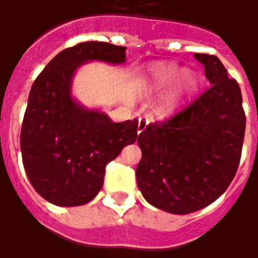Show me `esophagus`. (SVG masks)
<instances>
[{
    "mask_svg": "<svg viewBox=\"0 0 258 258\" xmlns=\"http://www.w3.org/2000/svg\"><path fill=\"white\" fill-rule=\"evenodd\" d=\"M146 125H148V121L144 120V118H140V121H138V134H141L146 128Z\"/></svg>",
    "mask_w": 258,
    "mask_h": 258,
    "instance_id": "esophagus-1",
    "label": "esophagus"
}]
</instances>
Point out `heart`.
Masks as SVG:
<instances>
[{"label":"heart","mask_w":258,"mask_h":258,"mask_svg":"<svg viewBox=\"0 0 258 258\" xmlns=\"http://www.w3.org/2000/svg\"><path fill=\"white\" fill-rule=\"evenodd\" d=\"M141 83L145 94H157L169 88L157 103V112L162 116H168L173 114L185 98L196 90L198 76L190 70L181 72L175 64L159 62L146 69L141 77Z\"/></svg>","instance_id":"obj_1"}]
</instances>
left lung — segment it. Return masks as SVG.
<instances>
[{
  "label": "left lung",
  "instance_id": "obj_1",
  "mask_svg": "<svg viewBox=\"0 0 258 258\" xmlns=\"http://www.w3.org/2000/svg\"><path fill=\"white\" fill-rule=\"evenodd\" d=\"M195 58L205 64L210 87L138 135V188L152 206L173 214L200 210L227 190L238 171L246 128L238 81L214 55Z\"/></svg>",
  "mask_w": 258,
  "mask_h": 258
}]
</instances>
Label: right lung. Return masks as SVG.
I'll list each match as a JSON object with an SVG mask.
<instances>
[{
    "mask_svg": "<svg viewBox=\"0 0 258 258\" xmlns=\"http://www.w3.org/2000/svg\"><path fill=\"white\" fill-rule=\"evenodd\" d=\"M87 60L123 63L125 47L80 42L59 52L38 74L20 131L22 160L30 184L62 207L88 203L101 190L107 163L138 138V120L113 123L70 96V81Z\"/></svg>",
    "mask_w": 258,
    "mask_h": 258,
    "instance_id": "1",
    "label": "right lung"
}]
</instances>
